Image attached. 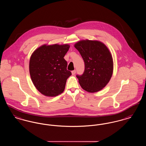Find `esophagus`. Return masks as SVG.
I'll return each instance as SVG.
<instances>
[{
	"mask_svg": "<svg viewBox=\"0 0 146 146\" xmlns=\"http://www.w3.org/2000/svg\"><path fill=\"white\" fill-rule=\"evenodd\" d=\"M76 70H72V75H74V74H76Z\"/></svg>",
	"mask_w": 146,
	"mask_h": 146,
	"instance_id": "obj_1",
	"label": "esophagus"
}]
</instances>
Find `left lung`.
I'll list each match as a JSON object with an SVG mask.
<instances>
[{"label":"left lung","instance_id":"8db88e82","mask_svg":"<svg viewBox=\"0 0 146 146\" xmlns=\"http://www.w3.org/2000/svg\"><path fill=\"white\" fill-rule=\"evenodd\" d=\"M83 59L85 70L81 76L76 75L84 90L95 92L108 83L113 70L111 54L104 43L84 40L74 45Z\"/></svg>","mask_w":146,"mask_h":146}]
</instances>
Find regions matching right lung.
Wrapping results in <instances>:
<instances>
[{
	"label": "right lung",
	"instance_id": "obj_1",
	"mask_svg": "<svg viewBox=\"0 0 146 146\" xmlns=\"http://www.w3.org/2000/svg\"><path fill=\"white\" fill-rule=\"evenodd\" d=\"M68 44L44 45L36 49L29 61V73L35 87L42 95L54 97L64 90L67 79L72 75L67 70L64 57Z\"/></svg>",
	"mask_w": 146,
	"mask_h": 146
}]
</instances>
